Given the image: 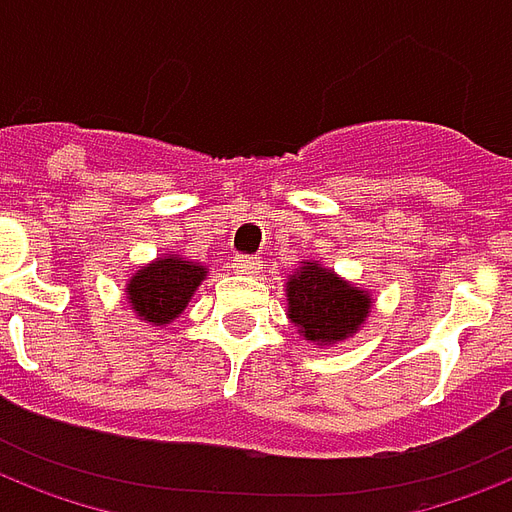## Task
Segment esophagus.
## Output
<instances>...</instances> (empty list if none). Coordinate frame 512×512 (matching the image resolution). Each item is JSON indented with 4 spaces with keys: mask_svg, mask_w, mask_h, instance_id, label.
<instances>
[{
    "mask_svg": "<svg viewBox=\"0 0 512 512\" xmlns=\"http://www.w3.org/2000/svg\"><path fill=\"white\" fill-rule=\"evenodd\" d=\"M233 271L244 273V276H257V273L263 271V263L257 257H236L233 260Z\"/></svg>",
    "mask_w": 512,
    "mask_h": 512,
    "instance_id": "esophagus-1",
    "label": "esophagus"
}]
</instances>
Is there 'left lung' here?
Masks as SVG:
<instances>
[{
  "label": "left lung",
  "instance_id": "1",
  "mask_svg": "<svg viewBox=\"0 0 512 512\" xmlns=\"http://www.w3.org/2000/svg\"><path fill=\"white\" fill-rule=\"evenodd\" d=\"M287 317L303 341L314 346H335L365 325L370 317L368 290L346 282L319 260H303L287 276Z\"/></svg>",
  "mask_w": 512,
  "mask_h": 512
}]
</instances>
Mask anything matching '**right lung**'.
<instances>
[{"instance_id": "1", "label": "right lung", "mask_w": 512, "mask_h": 512, "mask_svg": "<svg viewBox=\"0 0 512 512\" xmlns=\"http://www.w3.org/2000/svg\"><path fill=\"white\" fill-rule=\"evenodd\" d=\"M209 268L185 255H161L139 265L126 282V300L136 317L152 327H166L187 308Z\"/></svg>"}]
</instances>
